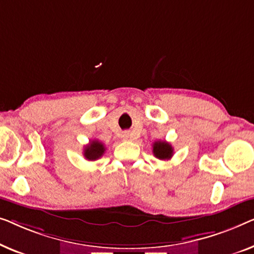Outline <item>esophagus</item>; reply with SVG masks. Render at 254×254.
<instances>
[{
	"label": "esophagus",
	"mask_w": 254,
	"mask_h": 254,
	"mask_svg": "<svg viewBox=\"0 0 254 254\" xmlns=\"http://www.w3.org/2000/svg\"><path fill=\"white\" fill-rule=\"evenodd\" d=\"M122 138L124 139V140H128V139H130V133H128L127 131L123 132V133H122Z\"/></svg>",
	"instance_id": "obj_1"
}]
</instances>
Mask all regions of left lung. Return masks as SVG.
Instances as JSON below:
<instances>
[{"instance_id": "left-lung-1", "label": "left lung", "mask_w": 254, "mask_h": 254, "mask_svg": "<svg viewBox=\"0 0 254 254\" xmlns=\"http://www.w3.org/2000/svg\"><path fill=\"white\" fill-rule=\"evenodd\" d=\"M153 154L160 160H169L174 155V148L167 141H155L153 144Z\"/></svg>"}]
</instances>
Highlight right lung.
<instances>
[{
	"label": "right lung",
	"instance_id": "right-lung-1",
	"mask_svg": "<svg viewBox=\"0 0 254 254\" xmlns=\"http://www.w3.org/2000/svg\"><path fill=\"white\" fill-rule=\"evenodd\" d=\"M106 151L105 145L99 140H91L90 144L85 146L84 148V156L88 161H95L101 158L103 153Z\"/></svg>",
	"mask_w": 254,
	"mask_h": 254
}]
</instances>
